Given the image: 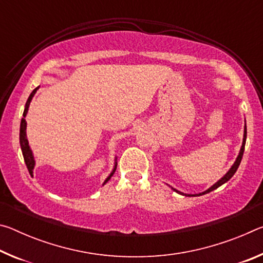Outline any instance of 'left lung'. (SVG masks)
<instances>
[{"mask_svg":"<svg viewBox=\"0 0 263 263\" xmlns=\"http://www.w3.org/2000/svg\"><path fill=\"white\" fill-rule=\"evenodd\" d=\"M246 138H247V127H246V121H245V127H243V138H242V144H241V147H240V151H239V154H238V157H237V159H235V161L233 162V164L232 166H231V168L229 169L228 172H226V174L222 176V177H220L219 180H218L215 184H212L210 188L209 189H206L205 191H203V193H198V194H184V193H181V191H179V190H176L175 188H173V186H171V188L175 191V193H177V194H180V195H182V196H185V197H195V196H202V195H205V194H208V193H210V191H212V190H215V189H217V188H219L220 185H222L224 183H226V182H228L231 177H232L233 175H234V173L237 172V169H238V167H239V164H240V162H241V159H242V155H243V151H245V144H246Z\"/></svg>","mask_w":263,"mask_h":263,"instance_id":"left-lung-1","label":"left lung"}]
</instances>
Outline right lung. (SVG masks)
I'll list each match as a JSON object with an SVG mask.
<instances>
[{
    "label": "right lung",
    "mask_w": 263,
    "mask_h": 263,
    "mask_svg": "<svg viewBox=\"0 0 263 263\" xmlns=\"http://www.w3.org/2000/svg\"><path fill=\"white\" fill-rule=\"evenodd\" d=\"M38 89H39V87L35 88L34 90L30 94L28 101H26L25 108H24V112H23V118H22V121H21V127H20V144H21V149H22V153H23L24 161H25L26 167H28V169H29L30 175H33V169H34V166H35V160H34V155H33L32 149H31L30 145H29L28 136H26V125H28V123H26V121H25V117H26V115H28V111H29V108H30L31 101H32L33 96H34L35 92H37ZM116 168H117V157H115V162H114L112 171H111V173L108 175V177H106V179L104 180L103 184H102V185H104V184L106 183V182H108V181L111 179V176H112V175L115 174Z\"/></svg>",
    "instance_id": "right-lung-1"
}]
</instances>
